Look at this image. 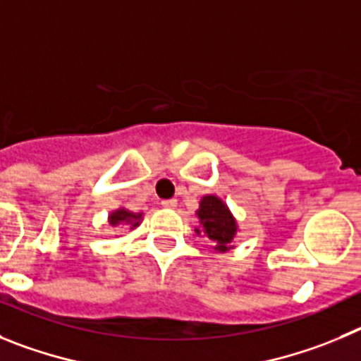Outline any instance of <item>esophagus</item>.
<instances>
[{"instance_id":"obj_1","label":"esophagus","mask_w":361,"mask_h":361,"mask_svg":"<svg viewBox=\"0 0 361 361\" xmlns=\"http://www.w3.org/2000/svg\"><path fill=\"white\" fill-rule=\"evenodd\" d=\"M176 204H178L176 200H164V201H161V207H164V209H176Z\"/></svg>"}]
</instances>
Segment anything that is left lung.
Returning <instances> with one entry per match:
<instances>
[{
    "label": "left lung",
    "mask_w": 361,
    "mask_h": 361,
    "mask_svg": "<svg viewBox=\"0 0 361 361\" xmlns=\"http://www.w3.org/2000/svg\"><path fill=\"white\" fill-rule=\"evenodd\" d=\"M196 216L200 219V228H196V233L209 237L216 252L225 253L233 248V239L239 226L225 201L216 194H207L201 197Z\"/></svg>",
    "instance_id": "8db88e82"
}]
</instances>
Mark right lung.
I'll return each mask as SVG.
<instances>
[{
	"label": "right lung",
	"mask_w": 361,
	"mask_h": 361,
	"mask_svg": "<svg viewBox=\"0 0 361 361\" xmlns=\"http://www.w3.org/2000/svg\"><path fill=\"white\" fill-rule=\"evenodd\" d=\"M142 219H144V214L131 212V210L124 209V207L113 210L108 216V223L111 226H129L131 230H135L136 226L140 225Z\"/></svg>",
	"instance_id": "right-lung-1"
}]
</instances>
